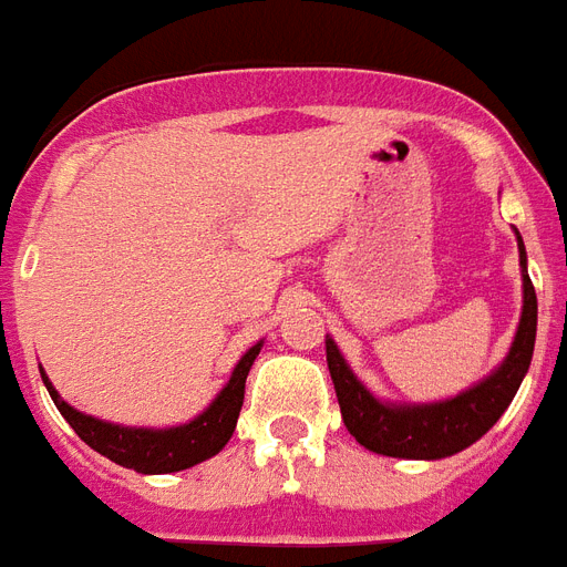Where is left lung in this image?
<instances>
[{
  "label": "left lung",
  "instance_id": "left-lung-1",
  "mask_svg": "<svg viewBox=\"0 0 567 567\" xmlns=\"http://www.w3.org/2000/svg\"><path fill=\"white\" fill-rule=\"evenodd\" d=\"M516 241L522 265V320L502 365L467 392L437 403H383L357 380L337 342L326 337L328 372L334 380L342 423L357 444L392 458L435 461L467 450L504 415L530 369L536 342V291L527 276L525 241L518 230Z\"/></svg>",
  "mask_w": 567,
  "mask_h": 567
}]
</instances>
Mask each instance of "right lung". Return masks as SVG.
<instances>
[{"instance_id": "add662e5", "label": "right lung", "mask_w": 567, "mask_h": 567, "mask_svg": "<svg viewBox=\"0 0 567 567\" xmlns=\"http://www.w3.org/2000/svg\"><path fill=\"white\" fill-rule=\"evenodd\" d=\"M259 349L261 342H256L254 349L245 351V357L233 369L227 386L216 394V401L204 409L202 415L193 417L189 423H181V426H169V430L121 426V423H109L100 421V417L83 415V412L69 406L56 394V389L51 386V380L42 372V365L40 374L45 389H49L51 401L63 412L65 421L71 423V430L78 432L85 444L97 450L100 455H106L114 464L144 475L178 473V470L195 467V464H202V461L213 458V455L225 450L233 430H236V421H239L241 403H245V380Z\"/></svg>"}]
</instances>
